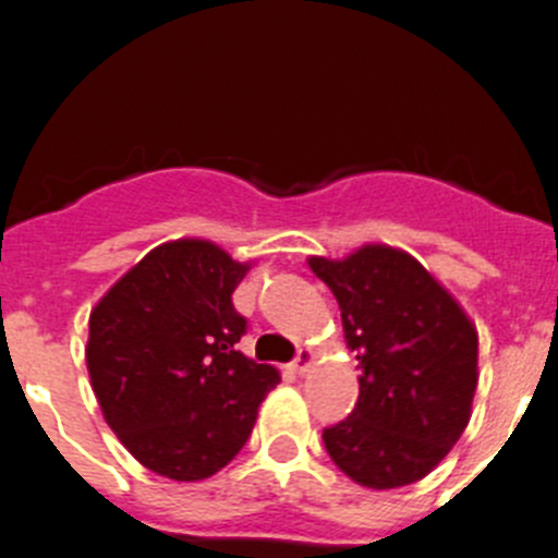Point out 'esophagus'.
I'll return each instance as SVG.
<instances>
[{
	"mask_svg": "<svg viewBox=\"0 0 558 558\" xmlns=\"http://www.w3.org/2000/svg\"><path fill=\"white\" fill-rule=\"evenodd\" d=\"M310 363H313V352H310V349H302V352L295 354L293 363H290V368H293L295 374H304L310 368Z\"/></svg>",
	"mask_w": 558,
	"mask_h": 558,
	"instance_id": "esophagus-1",
	"label": "esophagus"
}]
</instances>
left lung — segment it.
<instances>
[{
    "label": "left lung",
    "instance_id": "8db88e82",
    "mask_svg": "<svg viewBox=\"0 0 558 558\" xmlns=\"http://www.w3.org/2000/svg\"><path fill=\"white\" fill-rule=\"evenodd\" d=\"M307 263L338 299L347 347L360 360L357 405L324 430L329 458L366 489L422 481L470 425L475 324L408 251L372 243Z\"/></svg>",
    "mask_w": 558,
    "mask_h": 558
}]
</instances>
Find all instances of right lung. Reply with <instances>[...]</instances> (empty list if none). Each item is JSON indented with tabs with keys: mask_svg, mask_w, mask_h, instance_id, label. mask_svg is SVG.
Segmentation results:
<instances>
[{
	"mask_svg": "<svg viewBox=\"0 0 558 558\" xmlns=\"http://www.w3.org/2000/svg\"><path fill=\"white\" fill-rule=\"evenodd\" d=\"M251 263L184 236L142 256L88 315L86 366L108 427L142 466L204 481L243 450L279 372L236 343Z\"/></svg>",
	"mask_w": 558,
	"mask_h": 558,
	"instance_id": "1",
	"label": "right lung"
}]
</instances>
